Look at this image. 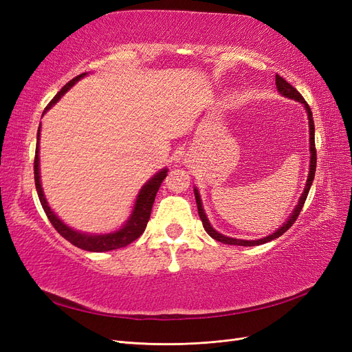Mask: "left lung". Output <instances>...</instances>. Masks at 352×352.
Instances as JSON below:
<instances>
[{"instance_id": "1", "label": "left lung", "mask_w": 352, "mask_h": 352, "mask_svg": "<svg viewBox=\"0 0 352 352\" xmlns=\"http://www.w3.org/2000/svg\"><path fill=\"white\" fill-rule=\"evenodd\" d=\"M276 88H278V91L283 95V97L286 98H291V100H295L298 102H301L304 105V109L307 110V116H308V127H310V170H308V177H307V184H305V188H304V192L301 194V198L300 201H298V206L294 208L292 214L289 216V219H287L283 225L276 230L274 233H272V235L265 236V238H261V239H257V241H245V239H235V238H229V236H225L221 235V233H219L216 229H212V226L210 225V221L206 216L204 212V208H202V202H201V198H199V194L197 188L194 189L195 192V199H197V207H198V214H199V219L202 221V226H204L206 232L208 233V235L216 239L219 242H223V243H228V245H241V247H255V245H261V243H265V242H270L276 238L282 236L283 233L289 229L295 220L298 219V216H300V212L304 207V202L307 199V195H308V190H310L311 185H313V180H314V175H316V164H317V155H316V142H314V120H313V113H311V109L310 105L307 104V101L302 98V95L298 92L291 83H287L283 78H280L279 74H276Z\"/></svg>"}]
</instances>
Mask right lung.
Returning a JSON list of instances; mask_svg holds the SVG:
<instances>
[{"label":"right lung","mask_w":352,"mask_h":352,"mask_svg":"<svg viewBox=\"0 0 352 352\" xmlns=\"http://www.w3.org/2000/svg\"><path fill=\"white\" fill-rule=\"evenodd\" d=\"M85 74H88V73H82V74H79V76H76L74 79H72L70 82H67L65 87L61 88V91L56 95V97L51 100V102L45 107L44 113L47 110H50L52 105H54L63 97V95H65L73 87L74 83H76L78 80H80L85 76ZM39 131H41V126H39L38 136H36L38 141H36V151H35V162H34L35 186H36V192H38L42 208H44L48 220L51 221V225L54 226V229L60 233V235L65 239H67L70 243H73L74 247H78V248L85 250V251H91V252H104V251L123 248V247H126V245H129L135 239L140 238L144 233L145 228H146L148 220H150L154 199H155V195L158 192L160 186H162V182L167 176V168L160 170L157 175H154L142 186V189L140 190V194H138V198L135 201L132 214L129 216V219L126 220V223H124L122 229L116 230L113 233H104V235L82 233V232H78V230H73L72 228L65 225V223H63L54 214V211L51 210V207L48 206V202L45 199L44 190H42V186H41V176H39Z\"/></svg>","instance_id":"obj_1"}]
</instances>
